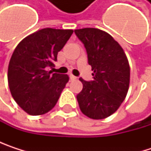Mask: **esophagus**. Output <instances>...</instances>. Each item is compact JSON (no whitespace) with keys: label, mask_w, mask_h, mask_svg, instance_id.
Returning a JSON list of instances; mask_svg holds the SVG:
<instances>
[{"label":"esophagus","mask_w":151,"mask_h":151,"mask_svg":"<svg viewBox=\"0 0 151 151\" xmlns=\"http://www.w3.org/2000/svg\"><path fill=\"white\" fill-rule=\"evenodd\" d=\"M69 77H70V79H71V80H73V79H76V78H77V77L73 76V74H70V75H69Z\"/></svg>","instance_id":"obj_1"}]
</instances>
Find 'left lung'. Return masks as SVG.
Wrapping results in <instances>:
<instances>
[{"label":"left lung","mask_w":151,"mask_h":151,"mask_svg":"<svg viewBox=\"0 0 151 151\" xmlns=\"http://www.w3.org/2000/svg\"><path fill=\"white\" fill-rule=\"evenodd\" d=\"M86 50L93 79L79 80L82 91L77 95L81 112L94 120L113 114L122 103L129 86L130 68L126 54L108 33L99 29L74 30Z\"/></svg>","instance_id":"1"}]
</instances>
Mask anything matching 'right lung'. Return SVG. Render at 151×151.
I'll use <instances>...</instances> for the list:
<instances>
[{
	"label": "right lung",
	"instance_id": "right-lung-1",
	"mask_svg": "<svg viewBox=\"0 0 151 151\" xmlns=\"http://www.w3.org/2000/svg\"><path fill=\"white\" fill-rule=\"evenodd\" d=\"M73 29L45 28L22 39L9 64L8 82L15 102L30 115L51 110L69 80L67 74L47 71L54 67Z\"/></svg>",
	"mask_w": 151,
	"mask_h": 151
}]
</instances>
